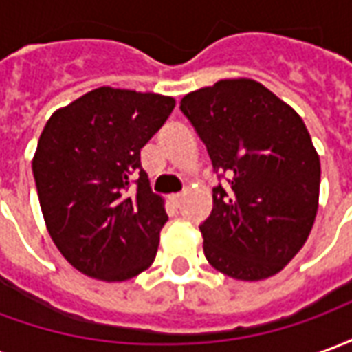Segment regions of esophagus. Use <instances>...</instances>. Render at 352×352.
<instances>
[{"label":"esophagus","mask_w":352,"mask_h":352,"mask_svg":"<svg viewBox=\"0 0 352 352\" xmlns=\"http://www.w3.org/2000/svg\"><path fill=\"white\" fill-rule=\"evenodd\" d=\"M169 201L175 207H181V204H183V194H171V196H169Z\"/></svg>","instance_id":"1"}]
</instances>
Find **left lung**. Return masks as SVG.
Segmentation results:
<instances>
[{
	"label": "left lung",
	"mask_w": 352,
	"mask_h": 352,
	"mask_svg": "<svg viewBox=\"0 0 352 352\" xmlns=\"http://www.w3.org/2000/svg\"><path fill=\"white\" fill-rule=\"evenodd\" d=\"M181 111L226 186L199 230L209 264L237 280L279 273L318 211L320 160L302 116L258 80L222 79L186 94Z\"/></svg>",
	"instance_id": "left-lung-1"
}]
</instances>
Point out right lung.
<instances>
[{
    "label": "right lung",
    "mask_w": 352,
    "mask_h": 352,
    "mask_svg": "<svg viewBox=\"0 0 352 352\" xmlns=\"http://www.w3.org/2000/svg\"><path fill=\"white\" fill-rule=\"evenodd\" d=\"M173 107L171 96L100 87L43 128L32 160L43 219L62 256L92 279L128 280L154 262L168 214L139 153Z\"/></svg>",
    "instance_id": "obj_1"
}]
</instances>
